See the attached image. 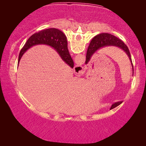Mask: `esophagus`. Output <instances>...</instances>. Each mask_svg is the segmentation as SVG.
<instances>
[{"mask_svg": "<svg viewBox=\"0 0 146 146\" xmlns=\"http://www.w3.org/2000/svg\"><path fill=\"white\" fill-rule=\"evenodd\" d=\"M74 71L78 75H82L84 73V68L81 65H76L74 68Z\"/></svg>", "mask_w": 146, "mask_h": 146, "instance_id": "1", "label": "esophagus"}]
</instances>
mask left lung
<instances>
[{"label":"left lung","instance_id":"obj_1","mask_svg":"<svg viewBox=\"0 0 146 146\" xmlns=\"http://www.w3.org/2000/svg\"><path fill=\"white\" fill-rule=\"evenodd\" d=\"M107 46H115L120 49H122L124 52L126 53L128 58H129V60L131 64L132 69H133V65L131 60V57L130 52L129 49L127 46L123 42L122 40H121L115 36L111 34L103 33L99 35H97V36H94L92 40H91L90 46L88 47L87 54H86V64H87L90 61L92 56L95 54L97 51L99 50L101 48H104ZM122 102H117L113 104L112 106H117L119 105Z\"/></svg>","mask_w":146,"mask_h":146}]
</instances>
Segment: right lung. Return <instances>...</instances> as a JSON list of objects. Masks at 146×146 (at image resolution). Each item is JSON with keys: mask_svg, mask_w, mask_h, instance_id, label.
<instances>
[{"mask_svg": "<svg viewBox=\"0 0 146 146\" xmlns=\"http://www.w3.org/2000/svg\"><path fill=\"white\" fill-rule=\"evenodd\" d=\"M39 44L49 46L55 49L64 62L71 68H73L74 62L69 53L66 36L63 32L56 28L43 29L32 35L21 49L19 56V63L28 49Z\"/></svg>", "mask_w": 146, "mask_h": 146, "instance_id": "1", "label": "right lung"}]
</instances>
